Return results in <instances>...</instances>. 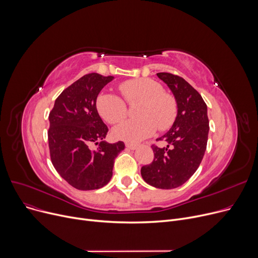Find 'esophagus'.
Wrapping results in <instances>:
<instances>
[{
  "label": "esophagus",
  "mask_w": 258,
  "mask_h": 258,
  "mask_svg": "<svg viewBox=\"0 0 258 258\" xmlns=\"http://www.w3.org/2000/svg\"><path fill=\"white\" fill-rule=\"evenodd\" d=\"M126 147H127L128 149H130V150H135V149H138L139 145L131 144V143H126Z\"/></svg>",
  "instance_id": "esophagus-1"
}]
</instances>
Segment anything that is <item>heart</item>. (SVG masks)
Here are the masks:
<instances>
[{"label":"heart","instance_id":"heart-1","mask_svg":"<svg viewBox=\"0 0 258 258\" xmlns=\"http://www.w3.org/2000/svg\"><path fill=\"white\" fill-rule=\"evenodd\" d=\"M119 92L129 104L141 102L136 115L140 118L127 119L113 129L117 140L128 143L141 142L159 128L169 129L177 115V103L173 96L163 92L160 83L149 78L132 79L120 83ZM100 115L110 124L120 122L127 115L125 101L113 94H101L97 99Z\"/></svg>","mask_w":258,"mask_h":258}]
</instances>
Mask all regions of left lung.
<instances>
[{"label":"left lung","mask_w":258,"mask_h":258,"mask_svg":"<svg viewBox=\"0 0 258 258\" xmlns=\"http://www.w3.org/2000/svg\"><path fill=\"white\" fill-rule=\"evenodd\" d=\"M157 76L175 97L177 116L171 129L156 140L166 147L152 146L154 159L143 166L141 174L148 184L172 189L185 183L199 168L207 146L209 120L204 100L188 82L170 73Z\"/></svg>","instance_id":"left-lung-1"}]
</instances>
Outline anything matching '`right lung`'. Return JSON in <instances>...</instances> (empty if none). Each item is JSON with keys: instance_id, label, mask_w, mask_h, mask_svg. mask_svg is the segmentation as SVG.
<instances>
[{"instance_id": "obj_1", "label": "right lung", "mask_w": 258, "mask_h": 258, "mask_svg": "<svg viewBox=\"0 0 258 258\" xmlns=\"http://www.w3.org/2000/svg\"><path fill=\"white\" fill-rule=\"evenodd\" d=\"M113 78L97 73L84 75L59 95L49 115L52 163L69 184L80 190L98 189L107 184L114 159L125 149L123 142L104 141L108 128L96 105L102 88ZM92 142L99 144L97 150L89 149Z\"/></svg>"}]
</instances>
